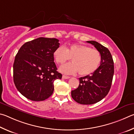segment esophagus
I'll list each match as a JSON object with an SVG mask.
<instances>
[{"instance_id": "esophagus-1", "label": "esophagus", "mask_w": 134, "mask_h": 134, "mask_svg": "<svg viewBox=\"0 0 134 134\" xmlns=\"http://www.w3.org/2000/svg\"><path fill=\"white\" fill-rule=\"evenodd\" d=\"M62 78H63V79H69V78H70V77L68 76L63 75V76H62Z\"/></svg>"}]
</instances>
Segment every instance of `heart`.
Segmentation results:
<instances>
[{"label":"heart","instance_id":"b5f03b06","mask_svg":"<svg viewBox=\"0 0 134 134\" xmlns=\"http://www.w3.org/2000/svg\"><path fill=\"white\" fill-rule=\"evenodd\" d=\"M54 58L58 64H63L72 59V63L61 66L59 71L63 74H75L78 72L81 76L93 73L101 61V55L97 49L83 44H74L66 49L59 46L53 52Z\"/></svg>","mask_w":134,"mask_h":134}]
</instances>
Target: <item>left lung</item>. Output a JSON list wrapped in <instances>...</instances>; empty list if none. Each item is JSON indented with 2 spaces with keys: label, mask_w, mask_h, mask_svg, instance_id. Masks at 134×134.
Instances as JSON below:
<instances>
[{
  "label": "left lung",
  "mask_w": 134,
  "mask_h": 134,
  "mask_svg": "<svg viewBox=\"0 0 134 134\" xmlns=\"http://www.w3.org/2000/svg\"><path fill=\"white\" fill-rule=\"evenodd\" d=\"M86 42L93 44L100 52V65L91 75L79 78V85L72 91L71 96L79 104L91 105L101 100L108 93L113 79L114 65L108 49L96 41Z\"/></svg>",
  "instance_id": "obj_1"
}]
</instances>
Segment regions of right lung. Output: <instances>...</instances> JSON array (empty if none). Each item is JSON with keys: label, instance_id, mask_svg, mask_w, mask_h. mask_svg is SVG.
<instances>
[{"label": "right lung", "instance_id": "obj_1", "mask_svg": "<svg viewBox=\"0 0 134 134\" xmlns=\"http://www.w3.org/2000/svg\"><path fill=\"white\" fill-rule=\"evenodd\" d=\"M59 44L57 39L41 37L26 42L16 54L14 83L28 99L41 101L48 99L53 92L54 81L62 78L53 57Z\"/></svg>", "mask_w": 134, "mask_h": 134}]
</instances>
